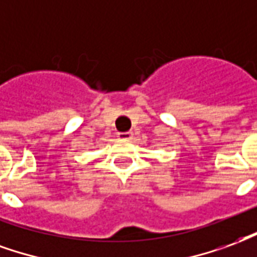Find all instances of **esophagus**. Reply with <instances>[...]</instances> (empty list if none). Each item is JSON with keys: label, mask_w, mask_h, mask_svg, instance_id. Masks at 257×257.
Instances as JSON below:
<instances>
[{"label": "esophagus", "mask_w": 257, "mask_h": 257, "mask_svg": "<svg viewBox=\"0 0 257 257\" xmlns=\"http://www.w3.org/2000/svg\"><path fill=\"white\" fill-rule=\"evenodd\" d=\"M117 137L120 140H131L133 138V133L131 131H126V133H117Z\"/></svg>", "instance_id": "esophagus-1"}]
</instances>
